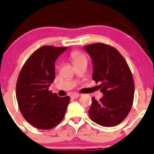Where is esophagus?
<instances>
[{
	"label": "esophagus",
	"instance_id": "1",
	"mask_svg": "<svg viewBox=\"0 0 154 154\" xmlns=\"http://www.w3.org/2000/svg\"><path fill=\"white\" fill-rule=\"evenodd\" d=\"M81 95L80 94H78V93H75V94H72V95H71V97L72 98H77V97H80Z\"/></svg>",
	"mask_w": 154,
	"mask_h": 154
}]
</instances>
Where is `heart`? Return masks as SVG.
I'll use <instances>...</instances> for the list:
<instances>
[{
    "label": "heart",
    "instance_id": "1",
    "mask_svg": "<svg viewBox=\"0 0 154 154\" xmlns=\"http://www.w3.org/2000/svg\"><path fill=\"white\" fill-rule=\"evenodd\" d=\"M71 58H72L74 64H76L82 62H87V60L86 56L84 54H82V53L79 52V51H73L71 54Z\"/></svg>",
    "mask_w": 154,
    "mask_h": 154
}]
</instances>
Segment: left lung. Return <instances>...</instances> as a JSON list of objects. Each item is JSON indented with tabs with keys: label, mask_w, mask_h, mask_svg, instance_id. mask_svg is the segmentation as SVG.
I'll return each mask as SVG.
<instances>
[{
	"label": "left lung",
	"mask_w": 154,
	"mask_h": 154,
	"mask_svg": "<svg viewBox=\"0 0 154 154\" xmlns=\"http://www.w3.org/2000/svg\"><path fill=\"white\" fill-rule=\"evenodd\" d=\"M92 59V79L100 82L103 96L99 100L92 97L89 115L95 123L110 127L120 123L132 107L134 83L126 61L119 51L103 43L84 47Z\"/></svg>",
	"instance_id": "1"
}]
</instances>
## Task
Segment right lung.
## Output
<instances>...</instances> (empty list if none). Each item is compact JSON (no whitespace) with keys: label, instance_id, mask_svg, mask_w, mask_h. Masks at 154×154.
Masks as SVG:
<instances>
[{"label":"right lung","instance_id":"add662e5","mask_svg":"<svg viewBox=\"0 0 154 154\" xmlns=\"http://www.w3.org/2000/svg\"><path fill=\"white\" fill-rule=\"evenodd\" d=\"M67 47L45 45L34 51L21 69L16 97L21 114L39 129H51L63 120L70 97L48 90L55 79V62Z\"/></svg>","mask_w":154,"mask_h":154}]
</instances>
